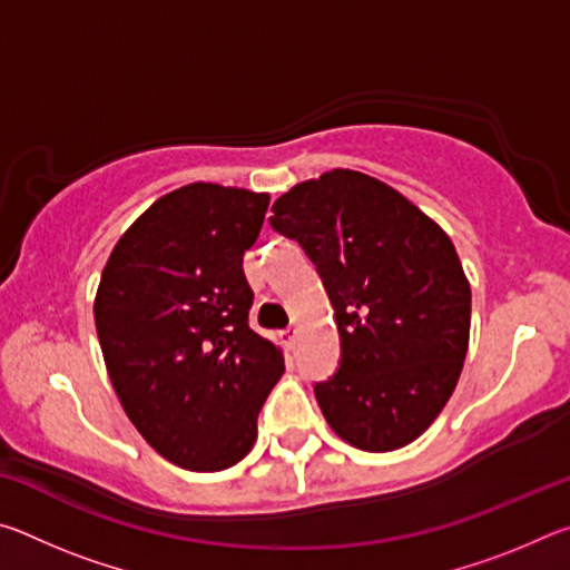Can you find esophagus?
<instances>
[{
    "label": "esophagus",
    "instance_id": "obj_1",
    "mask_svg": "<svg viewBox=\"0 0 570 570\" xmlns=\"http://www.w3.org/2000/svg\"><path fill=\"white\" fill-rule=\"evenodd\" d=\"M296 336H298L296 326H288V330H284V332H282V340H284V344L288 346V350H294V344H296Z\"/></svg>",
    "mask_w": 570,
    "mask_h": 570
}]
</instances>
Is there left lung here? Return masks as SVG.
Listing matches in <instances>:
<instances>
[{
	"instance_id": "obj_1",
	"label": "left lung",
	"mask_w": 570,
	"mask_h": 570,
	"mask_svg": "<svg viewBox=\"0 0 570 570\" xmlns=\"http://www.w3.org/2000/svg\"><path fill=\"white\" fill-rule=\"evenodd\" d=\"M272 210L334 306L342 362L314 387L326 422L366 452L410 445L468 354L470 284L450 236L387 183L344 168L298 183Z\"/></svg>"
}]
</instances>
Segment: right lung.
I'll return each instance as SVG.
<instances>
[{"mask_svg":"<svg viewBox=\"0 0 570 570\" xmlns=\"http://www.w3.org/2000/svg\"><path fill=\"white\" fill-rule=\"evenodd\" d=\"M268 193L190 183L125 230L102 268L95 326L115 394L173 465L216 472L256 442L284 354L248 326L244 254Z\"/></svg>","mask_w":570,"mask_h":570,"instance_id":"1","label":"right lung"}]
</instances>
